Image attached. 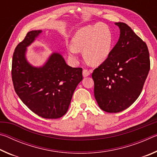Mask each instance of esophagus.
Returning a JSON list of instances; mask_svg holds the SVG:
<instances>
[{"label":"esophagus","instance_id":"34e87169","mask_svg":"<svg viewBox=\"0 0 157 157\" xmlns=\"http://www.w3.org/2000/svg\"><path fill=\"white\" fill-rule=\"evenodd\" d=\"M91 73V71H88L87 69H84L83 71H82V75L84 77H87L89 76Z\"/></svg>","mask_w":157,"mask_h":157}]
</instances>
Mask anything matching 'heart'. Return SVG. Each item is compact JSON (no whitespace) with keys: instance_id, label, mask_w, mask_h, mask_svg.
<instances>
[{"instance_id":"obj_1","label":"heart","mask_w":157,"mask_h":157,"mask_svg":"<svg viewBox=\"0 0 157 157\" xmlns=\"http://www.w3.org/2000/svg\"><path fill=\"white\" fill-rule=\"evenodd\" d=\"M71 45L67 47L68 59L78 62L79 51L92 65H100L107 59L113 44V35L107 25L96 23L85 26L77 31Z\"/></svg>"}]
</instances>
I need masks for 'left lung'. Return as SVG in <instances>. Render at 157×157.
<instances>
[{"instance_id":"left-lung-1","label":"left lung","mask_w":157,"mask_h":157,"mask_svg":"<svg viewBox=\"0 0 157 157\" xmlns=\"http://www.w3.org/2000/svg\"><path fill=\"white\" fill-rule=\"evenodd\" d=\"M115 24L120 28L118 41L92 73L95 100L109 113L126 109L136 100L150 68L146 44L126 23Z\"/></svg>"}]
</instances>
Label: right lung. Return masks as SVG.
Segmentation results:
<instances>
[{
  "mask_svg": "<svg viewBox=\"0 0 157 157\" xmlns=\"http://www.w3.org/2000/svg\"><path fill=\"white\" fill-rule=\"evenodd\" d=\"M41 33L29 32L16 47L12 82L18 96L32 111L44 118H59L67 112L74 91L82 80V68L69 66L58 52L52 53L43 66L30 64L25 56L27 47Z\"/></svg>",
  "mask_w": 157,
  "mask_h": 157,
  "instance_id": "1",
  "label": "right lung"
}]
</instances>
